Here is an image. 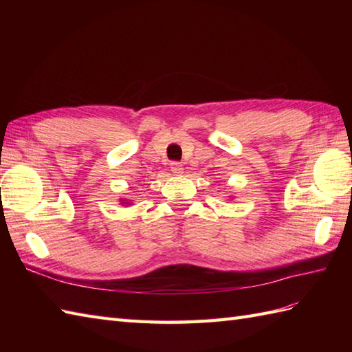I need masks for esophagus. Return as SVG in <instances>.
<instances>
[{
    "instance_id": "34e87169",
    "label": "esophagus",
    "mask_w": 352,
    "mask_h": 352,
    "mask_svg": "<svg viewBox=\"0 0 352 352\" xmlns=\"http://www.w3.org/2000/svg\"><path fill=\"white\" fill-rule=\"evenodd\" d=\"M182 164L180 163H178V162H172L170 163V170L172 172H175V174H178V172H182Z\"/></svg>"
}]
</instances>
